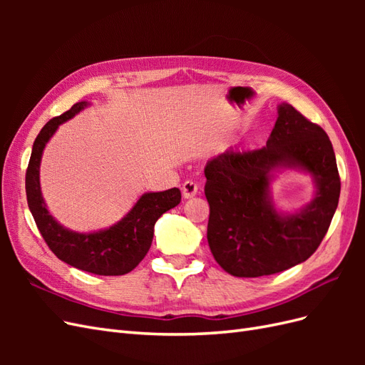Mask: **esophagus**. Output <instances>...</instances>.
Wrapping results in <instances>:
<instances>
[{"label":"esophagus","mask_w":365,"mask_h":365,"mask_svg":"<svg viewBox=\"0 0 365 365\" xmlns=\"http://www.w3.org/2000/svg\"><path fill=\"white\" fill-rule=\"evenodd\" d=\"M197 190H200V185H197L195 181H190V180L185 181L182 184V189H181L182 196L185 197V200H189V197H193L197 193Z\"/></svg>","instance_id":"esophagus-1"}]
</instances>
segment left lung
<instances>
[{"mask_svg": "<svg viewBox=\"0 0 365 365\" xmlns=\"http://www.w3.org/2000/svg\"><path fill=\"white\" fill-rule=\"evenodd\" d=\"M288 170L309 174L314 182L313 200L295 212H284L272 200V182ZM204 173L208 247L235 277L271 275L307 260L338 207L341 182L332 143L289 103H279L267 146L228 148L207 161Z\"/></svg>", "mask_w": 365, "mask_h": 365, "instance_id": "8db88e82", "label": "left lung"}]
</instances>
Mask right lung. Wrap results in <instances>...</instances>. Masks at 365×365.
Listing matches in <instances>:
<instances>
[{
  "label": "right lung",
  "instance_id": "add662e5",
  "mask_svg": "<svg viewBox=\"0 0 365 365\" xmlns=\"http://www.w3.org/2000/svg\"><path fill=\"white\" fill-rule=\"evenodd\" d=\"M86 106V101L77 102L67 113L51 118L33 143L31 157L26 173L27 204L43 240L56 257L71 267L97 275H123L130 272L145 259L153 228L163 213L181 202L180 189L143 193L129 212L108 228L79 233L59 224L54 219L41 192L39 168L43 149L59 126L71 120Z\"/></svg>",
  "mask_w": 365,
  "mask_h": 365
}]
</instances>
